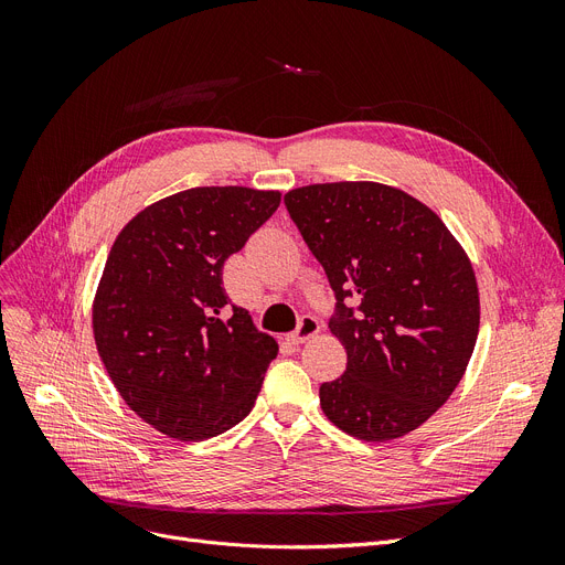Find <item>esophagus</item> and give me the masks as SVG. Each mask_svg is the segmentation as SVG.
Masks as SVG:
<instances>
[{
    "instance_id": "1",
    "label": "esophagus",
    "mask_w": 565,
    "mask_h": 565,
    "mask_svg": "<svg viewBox=\"0 0 565 565\" xmlns=\"http://www.w3.org/2000/svg\"><path fill=\"white\" fill-rule=\"evenodd\" d=\"M318 330H320V324H318V320H316L313 316H302V318H300V324H298V330H295L288 339H290L292 343H305V341H309L311 337H316Z\"/></svg>"
}]
</instances>
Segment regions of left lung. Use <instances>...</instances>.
Instances as JSON below:
<instances>
[{
  "label": "left lung",
  "instance_id": "obj_1",
  "mask_svg": "<svg viewBox=\"0 0 565 565\" xmlns=\"http://www.w3.org/2000/svg\"><path fill=\"white\" fill-rule=\"evenodd\" d=\"M284 203L337 295L330 332L348 366L320 384L324 417L364 441L419 428L458 387L479 337V286L462 245L392 185L318 183Z\"/></svg>",
  "mask_w": 565,
  "mask_h": 565
}]
</instances>
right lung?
Returning a JSON list of instances; mask_svg holds the SVG:
<instances>
[{
  "mask_svg": "<svg viewBox=\"0 0 565 565\" xmlns=\"http://www.w3.org/2000/svg\"><path fill=\"white\" fill-rule=\"evenodd\" d=\"M281 192L192 188L116 235L94 298V339L116 392L156 430L201 441L252 412L279 345L231 305L224 260L273 217Z\"/></svg>",
  "mask_w": 565,
  "mask_h": 565,
  "instance_id": "1",
  "label": "right lung"
}]
</instances>
